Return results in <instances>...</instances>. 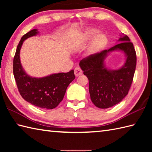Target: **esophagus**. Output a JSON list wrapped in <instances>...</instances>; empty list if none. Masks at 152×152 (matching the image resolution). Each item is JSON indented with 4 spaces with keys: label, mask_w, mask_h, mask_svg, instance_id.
I'll use <instances>...</instances> for the list:
<instances>
[{
    "label": "esophagus",
    "mask_w": 152,
    "mask_h": 152,
    "mask_svg": "<svg viewBox=\"0 0 152 152\" xmlns=\"http://www.w3.org/2000/svg\"><path fill=\"white\" fill-rule=\"evenodd\" d=\"M83 73V71L82 70L80 69L79 67H76L75 68V69H74V74H75L76 76H78L82 75Z\"/></svg>",
    "instance_id": "1"
}]
</instances>
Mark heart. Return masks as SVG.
Returning <instances> with one entry per match:
<instances>
[{"label": "heart", "mask_w": 152, "mask_h": 152, "mask_svg": "<svg viewBox=\"0 0 152 152\" xmlns=\"http://www.w3.org/2000/svg\"><path fill=\"white\" fill-rule=\"evenodd\" d=\"M97 33V31L96 30H91L89 31L88 34V37L89 39H91L94 37ZM108 39L104 34H99L95 38L94 41L93 43V46L95 49H99L102 47H103L107 42Z\"/></svg>", "instance_id": "b5f03b06"}]
</instances>
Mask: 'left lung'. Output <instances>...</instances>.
<instances>
[{"instance_id": "obj_1", "label": "left lung", "mask_w": 152, "mask_h": 152, "mask_svg": "<svg viewBox=\"0 0 152 152\" xmlns=\"http://www.w3.org/2000/svg\"><path fill=\"white\" fill-rule=\"evenodd\" d=\"M108 50L94 53L80 61V66L89 80L91 100L96 107L108 108L120 102L128 94L137 65L136 51L127 35ZM121 50L126 53L124 65L118 70H108L104 61L108 53Z\"/></svg>"}]
</instances>
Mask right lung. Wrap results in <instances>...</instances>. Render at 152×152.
I'll return each mask as SVG.
<instances>
[{
  "label": "right lung",
  "mask_w": 152,
  "mask_h": 152,
  "mask_svg": "<svg viewBox=\"0 0 152 152\" xmlns=\"http://www.w3.org/2000/svg\"><path fill=\"white\" fill-rule=\"evenodd\" d=\"M37 33V29L31 30L21 38L14 57L13 72L18 91L25 101L39 108L53 109L62 101L67 87L75 78V76L74 70L40 78H32L25 72L19 59L22 44L27 38Z\"/></svg>",
  "instance_id": "1"
}]
</instances>
